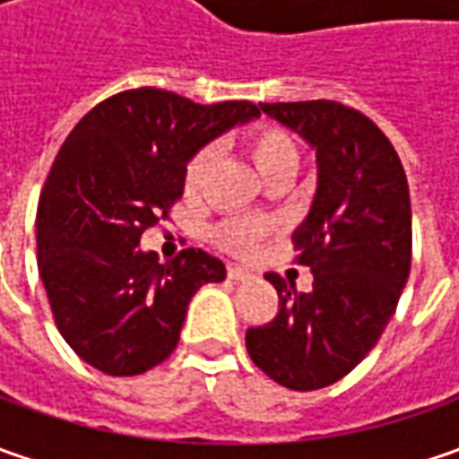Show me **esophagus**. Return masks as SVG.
<instances>
[{"label":"esophagus","mask_w":459,"mask_h":459,"mask_svg":"<svg viewBox=\"0 0 459 459\" xmlns=\"http://www.w3.org/2000/svg\"><path fill=\"white\" fill-rule=\"evenodd\" d=\"M227 278H230V281H247V278H250V271H245V268H239V265H230V268H227Z\"/></svg>","instance_id":"obj_1"}]
</instances>
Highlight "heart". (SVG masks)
Instances as JSON below:
<instances>
[{
    "mask_svg": "<svg viewBox=\"0 0 459 459\" xmlns=\"http://www.w3.org/2000/svg\"><path fill=\"white\" fill-rule=\"evenodd\" d=\"M242 145L265 178L273 176L275 170H289V168L293 170L299 163V148H296L293 137L283 127H275V125H257L253 130H247L242 134ZM209 160H212V155L206 148L188 158L184 170V188L188 194L202 188L204 176L209 170ZM271 230H273L271 221L255 220V217H238V220L221 221L217 227V242L230 253H250Z\"/></svg>",
    "mask_w": 459,
    "mask_h": 459,
    "instance_id": "b5f03b06",
    "label": "heart"
}]
</instances>
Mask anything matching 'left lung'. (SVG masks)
Segmentation results:
<instances>
[{
	"instance_id": "obj_1",
	"label": "left lung",
	"mask_w": 459,
	"mask_h": 459,
	"mask_svg": "<svg viewBox=\"0 0 459 459\" xmlns=\"http://www.w3.org/2000/svg\"><path fill=\"white\" fill-rule=\"evenodd\" d=\"M260 112L291 127L316 151L319 186L293 232L296 263L314 273L299 293L265 273L278 314L245 334L257 368L291 391L344 378L376 347L411 271L409 181L380 127L340 101H278Z\"/></svg>"
}]
</instances>
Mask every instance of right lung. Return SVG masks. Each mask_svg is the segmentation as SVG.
Listing matches in <instances>:
<instances>
[{"mask_svg": "<svg viewBox=\"0 0 459 459\" xmlns=\"http://www.w3.org/2000/svg\"><path fill=\"white\" fill-rule=\"evenodd\" d=\"M257 115L253 101L140 86L99 101L65 137L38 202V271L81 360L140 376L176 350L191 296L227 271L194 247L160 263L140 238L181 199L188 158Z\"/></svg>", "mask_w": 459, "mask_h": 459, "instance_id": "right-lung-1", "label": "right lung"}]
</instances>
